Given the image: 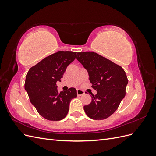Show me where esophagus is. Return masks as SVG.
<instances>
[{"label": "esophagus", "instance_id": "obj_1", "mask_svg": "<svg viewBox=\"0 0 156 156\" xmlns=\"http://www.w3.org/2000/svg\"><path fill=\"white\" fill-rule=\"evenodd\" d=\"M77 96H81L83 95V94H84V92L81 90H79L78 89L77 90Z\"/></svg>", "mask_w": 156, "mask_h": 156}]
</instances>
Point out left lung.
I'll list each match as a JSON object with an SVG mask.
<instances>
[{"label":"left lung","instance_id":"left-lung-1","mask_svg":"<svg viewBox=\"0 0 156 156\" xmlns=\"http://www.w3.org/2000/svg\"><path fill=\"white\" fill-rule=\"evenodd\" d=\"M76 58L88 73L90 82L97 91L92 101L84 106L87 115L93 120H103L112 115L126 95L128 81L125 71L94 52L77 53Z\"/></svg>","mask_w":156,"mask_h":156}]
</instances>
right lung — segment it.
Segmentation results:
<instances>
[{
    "mask_svg": "<svg viewBox=\"0 0 156 156\" xmlns=\"http://www.w3.org/2000/svg\"><path fill=\"white\" fill-rule=\"evenodd\" d=\"M76 53L58 51L44 58L30 68L26 75L25 89L30 101L44 119L58 121L66 116L77 90L70 88L59 92L56 82L61 81L68 66L75 58Z\"/></svg>",
    "mask_w": 156,
    "mask_h": 156,
    "instance_id": "1",
    "label": "right lung"
}]
</instances>
